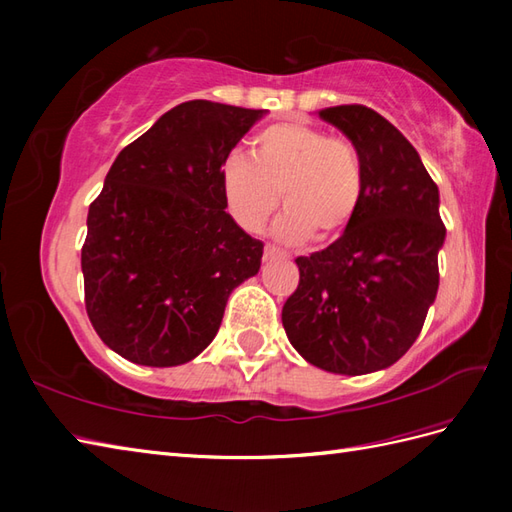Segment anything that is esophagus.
Here are the masks:
<instances>
[{
    "mask_svg": "<svg viewBox=\"0 0 512 512\" xmlns=\"http://www.w3.org/2000/svg\"><path fill=\"white\" fill-rule=\"evenodd\" d=\"M277 257H284V253H281V250L275 248L273 244H266L264 246V259H266V262H273V259H277Z\"/></svg>",
    "mask_w": 512,
    "mask_h": 512,
    "instance_id": "esophagus-1",
    "label": "esophagus"
}]
</instances>
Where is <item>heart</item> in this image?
Instances as JSON below:
<instances>
[{
  "label": "heart",
  "instance_id": "1",
  "mask_svg": "<svg viewBox=\"0 0 512 512\" xmlns=\"http://www.w3.org/2000/svg\"><path fill=\"white\" fill-rule=\"evenodd\" d=\"M222 189L237 224L255 233L279 204V239L299 244L310 235L325 242L341 235L361 206L363 158L352 138L306 123H277L253 138L250 160L231 156Z\"/></svg>",
  "mask_w": 512,
  "mask_h": 512
}]
</instances>
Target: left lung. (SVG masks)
I'll list each match as a JSON object with an SVG mask.
<instances>
[{"label":"left lung","mask_w":512,"mask_h":512,"mask_svg":"<svg viewBox=\"0 0 512 512\" xmlns=\"http://www.w3.org/2000/svg\"><path fill=\"white\" fill-rule=\"evenodd\" d=\"M319 116L361 151L363 200L336 242L295 259L299 286L281 321L308 363L332 374H372L409 350L436 301L447 235L440 193L418 151L378 112L336 105Z\"/></svg>","instance_id":"obj_1"}]
</instances>
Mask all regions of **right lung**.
Instances as JSON below:
<instances>
[{
  "mask_svg": "<svg viewBox=\"0 0 512 512\" xmlns=\"http://www.w3.org/2000/svg\"><path fill=\"white\" fill-rule=\"evenodd\" d=\"M264 110L187 101L116 156L81 248L85 310L101 341L147 367L189 363L264 244L224 209L222 165Z\"/></svg>",
  "mask_w": 512,
  "mask_h": 512,
  "instance_id": "obj_1",
  "label": "right lung"
}]
</instances>
